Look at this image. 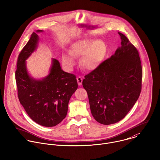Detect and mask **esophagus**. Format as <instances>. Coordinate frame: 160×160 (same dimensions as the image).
Instances as JSON below:
<instances>
[{"instance_id": "34e87169", "label": "esophagus", "mask_w": 160, "mask_h": 160, "mask_svg": "<svg viewBox=\"0 0 160 160\" xmlns=\"http://www.w3.org/2000/svg\"><path fill=\"white\" fill-rule=\"evenodd\" d=\"M82 80H83V78L79 76L77 78V81H78V85L79 86H81L82 85Z\"/></svg>"}]
</instances>
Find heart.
I'll return each instance as SVG.
<instances>
[{"instance_id":"b5f03b06","label":"heart","mask_w":160,"mask_h":160,"mask_svg":"<svg viewBox=\"0 0 160 160\" xmlns=\"http://www.w3.org/2000/svg\"><path fill=\"white\" fill-rule=\"evenodd\" d=\"M106 53V46L103 41L91 39H82L71 46L69 53L62 54V62L67 69H71L75 64L73 57L81 56L79 64L81 68L91 71L99 66Z\"/></svg>"}]
</instances>
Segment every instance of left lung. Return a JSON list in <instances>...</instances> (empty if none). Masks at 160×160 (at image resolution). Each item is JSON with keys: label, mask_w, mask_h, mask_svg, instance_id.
I'll return each mask as SVG.
<instances>
[{"label": "left lung", "mask_w": 160, "mask_h": 160, "mask_svg": "<svg viewBox=\"0 0 160 160\" xmlns=\"http://www.w3.org/2000/svg\"><path fill=\"white\" fill-rule=\"evenodd\" d=\"M114 54L85 75L91 114L99 123H116L128 113L141 91L142 66L137 49L122 34Z\"/></svg>", "instance_id": "obj_1"}]
</instances>
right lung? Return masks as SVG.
<instances>
[{
    "mask_svg": "<svg viewBox=\"0 0 160 160\" xmlns=\"http://www.w3.org/2000/svg\"><path fill=\"white\" fill-rule=\"evenodd\" d=\"M38 40V35L33 32L18 56L16 71L18 94L21 104L34 121L52 127L66 118L69 99L78 86L75 75L63 71L56 59L52 60L47 77L36 80L29 76L26 60L35 51Z\"/></svg>",
    "mask_w": 160,
    "mask_h": 160,
    "instance_id": "obj_1",
    "label": "right lung"
}]
</instances>
